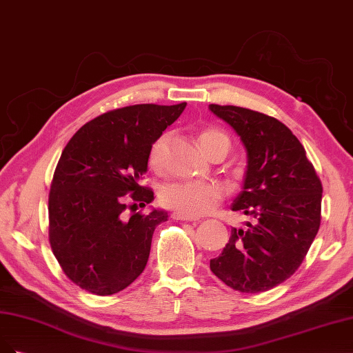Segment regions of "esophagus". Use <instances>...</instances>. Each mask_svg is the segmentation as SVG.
I'll list each match as a JSON object with an SVG mask.
<instances>
[{"instance_id":"esophagus-1","label":"esophagus","mask_w":353,"mask_h":353,"mask_svg":"<svg viewBox=\"0 0 353 353\" xmlns=\"http://www.w3.org/2000/svg\"><path fill=\"white\" fill-rule=\"evenodd\" d=\"M172 219H173V220H180V221H195V219L186 217V215L180 214V212H177V211H174V212L172 214Z\"/></svg>"}]
</instances>
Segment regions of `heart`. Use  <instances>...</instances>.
<instances>
[{"label":"heart","mask_w":353,"mask_h":353,"mask_svg":"<svg viewBox=\"0 0 353 353\" xmlns=\"http://www.w3.org/2000/svg\"><path fill=\"white\" fill-rule=\"evenodd\" d=\"M167 142L168 134L164 133L152 143L148 155L151 168L160 170L163 167ZM199 142L207 154L211 152L215 145L224 143L229 146V138L221 130L212 128L201 132ZM223 198L224 189L217 183H208V181H176L164 186L160 192L161 205L192 219L210 214Z\"/></svg>","instance_id":"heart-1"}]
</instances>
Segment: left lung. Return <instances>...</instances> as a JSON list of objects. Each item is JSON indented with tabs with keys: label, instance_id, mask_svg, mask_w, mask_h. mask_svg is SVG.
<instances>
[{
	"label": "left lung",
	"instance_id": "obj_1",
	"mask_svg": "<svg viewBox=\"0 0 353 353\" xmlns=\"http://www.w3.org/2000/svg\"><path fill=\"white\" fill-rule=\"evenodd\" d=\"M211 112L241 136L248 165L232 210L251 215L232 229L210 268L242 293L265 292L299 268L320 229L323 186L305 148L281 121L254 110L210 104Z\"/></svg>",
	"mask_w": 353,
	"mask_h": 353
}]
</instances>
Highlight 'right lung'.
<instances>
[{"label":"right lung","instance_id":"right-lung-1","mask_svg":"<svg viewBox=\"0 0 353 353\" xmlns=\"http://www.w3.org/2000/svg\"><path fill=\"white\" fill-rule=\"evenodd\" d=\"M185 108L186 102L112 110L88 121L65 145L50 190V243L79 288L107 296L142 274L155 227L168 214L152 210L126 217V199L139 207L154 201L139 179L148 172L152 143Z\"/></svg>","mask_w":353,"mask_h":353}]
</instances>
